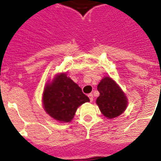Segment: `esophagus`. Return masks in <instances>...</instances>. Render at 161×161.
Masks as SVG:
<instances>
[{
    "label": "esophagus",
    "mask_w": 161,
    "mask_h": 161,
    "mask_svg": "<svg viewBox=\"0 0 161 161\" xmlns=\"http://www.w3.org/2000/svg\"><path fill=\"white\" fill-rule=\"evenodd\" d=\"M88 97H89L90 101L92 102V100H93V95H92V93H89V94H88Z\"/></svg>",
    "instance_id": "1"
}]
</instances>
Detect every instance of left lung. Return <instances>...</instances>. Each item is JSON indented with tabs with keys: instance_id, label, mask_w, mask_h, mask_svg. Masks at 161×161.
I'll return each instance as SVG.
<instances>
[{
	"instance_id": "obj_1",
	"label": "left lung",
	"mask_w": 161,
	"mask_h": 161,
	"mask_svg": "<svg viewBox=\"0 0 161 161\" xmlns=\"http://www.w3.org/2000/svg\"><path fill=\"white\" fill-rule=\"evenodd\" d=\"M97 90L100 95L96 103L105 117L114 118L125 111L127 105L126 97L112 78H103L97 85Z\"/></svg>"
}]
</instances>
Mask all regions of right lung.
I'll use <instances>...</instances> for the list:
<instances>
[{"mask_svg":"<svg viewBox=\"0 0 161 161\" xmlns=\"http://www.w3.org/2000/svg\"><path fill=\"white\" fill-rule=\"evenodd\" d=\"M89 101L81 87L65 74L56 76L53 83L45 87L43 95L44 110L50 117L64 122L71 121L77 108Z\"/></svg>","mask_w":161,"mask_h":161,"instance_id":"add662e5","label":"right lung"}]
</instances>
